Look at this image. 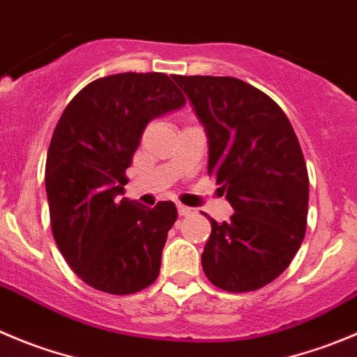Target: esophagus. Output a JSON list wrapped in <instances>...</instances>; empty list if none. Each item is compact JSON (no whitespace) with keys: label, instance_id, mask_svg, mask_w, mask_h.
<instances>
[{"label":"esophagus","instance_id":"34e87169","mask_svg":"<svg viewBox=\"0 0 357 357\" xmlns=\"http://www.w3.org/2000/svg\"><path fill=\"white\" fill-rule=\"evenodd\" d=\"M176 210H178V215H182V217H188V215H192V213H195V210L189 208V206H185V205H182V203H178V205H176Z\"/></svg>","mask_w":357,"mask_h":357}]
</instances>
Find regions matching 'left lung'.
<instances>
[{
	"mask_svg": "<svg viewBox=\"0 0 357 357\" xmlns=\"http://www.w3.org/2000/svg\"><path fill=\"white\" fill-rule=\"evenodd\" d=\"M208 137V175L235 213L202 254L206 278L229 293L273 282L296 256L308 215V172L289 119L270 96L235 77L173 75Z\"/></svg>",
	"mask_w": 357,
	"mask_h": 357,
	"instance_id": "1",
	"label": "left lung"
}]
</instances>
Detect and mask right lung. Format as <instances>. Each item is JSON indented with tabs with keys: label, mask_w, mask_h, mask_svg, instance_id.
<instances>
[{
	"label": "right lung",
	"mask_w": 357,
	"mask_h": 357,
	"mask_svg": "<svg viewBox=\"0 0 357 357\" xmlns=\"http://www.w3.org/2000/svg\"><path fill=\"white\" fill-rule=\"evenodd\" d=\"M184 103L168 75L128 71L87 84L57 121L45 165L50 226L87 286L124 296L158 278L175 205L121 195L145 126Z\"/></svg>",
	"instance_id": "1"
}]
</instances>
